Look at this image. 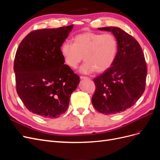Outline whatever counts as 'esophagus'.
I'll return each mask as SVG.
<instances>
[{
  "label": "esophagus",
  "instance_id": "obj_1",
  "mask_svg": "<svg viewBox=\"0 0 160 160\" xmlns=\"http://www.w3.org/2000/svg\"><path fill=\"white\" fill-rule=\"evenodd\" d=\"M80 79H88L89 77H85V76H80Z\"/></svg>",
  "mask_w": 160,
  "mask_h": 160
}]
</instances>
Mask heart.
<instances>
[{
    "label": "heart",
    "mask_w": 160,
    "mask_h": 160,
    "mask_svg": "<svg viewBox=\"0 0 160 160\" xmlns=\"http://www.w3.org/2000/svg\"><path fill=\"white\" fill-rule=\"evenodd\" d=\"M72 41V44L65 41L61 47V55L71 68H77L83 57L85 62L80 71L85 74L95 71L102 73L113 64L118 54V43L112 34L88 31L75 35Z\"/></svg>",
    "instance_id": "b5f03b06"
}]
</instances>
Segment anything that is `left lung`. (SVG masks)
Listing matches in <instances>:
<instances>
[{"instance_id":"obj_1","label":"left lung","mask_w":160,"mask_h":160,"mask_svg":"<svg viewBox=\"0 0 160 160\" xmlns=\"http://www.w3.org/2000/svg\"><path fill=\"white\" fill-rule=\"evenodd\" d=\"M110 31L118 43V54L110 68L94 78L96 89L91 101L105 115L122 112L133 106L146 88L147 66L139 42L119 27L99 28Z\"/></svg>"}]
</instances>
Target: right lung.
Returning a JSON list of instances; mask_svg holds the SVG:
<instances>
[{"label":"right lung","mask_w":160,"mask_h":160,"mask_svg":"<svg viewBox=\"0 0 160 160\" xmlns=\"http://www.w3.org/2000/svg\"><path fill=\"white\" fill-rule=\"evenodd\" d=\"M73 25L31 32L19 45L14 61L17 92L31 112L57 118L68 109L79 77L64 65L61 47Z\"/></svg>","instance_id":"right-lung-1"}]
</instances>
